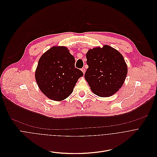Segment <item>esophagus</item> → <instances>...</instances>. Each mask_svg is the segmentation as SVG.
<instances>
[{"label": "esophagus", "mask_w": 157, "mask_h": 157, "mask_svg": "<svg viewBox=\"0 0 157 157\" xmlns=\"http://www.w3.org/2000/svg\"><path fill=\"white\" fill-rule=\"evenodd\" d=\"M82 71L83 73L85 74V69L84 67H83V68L82 69Z\"/></svg>", "instance_id": "1"}]
</instances>
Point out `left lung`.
Here are the masks:
<instances>
[{
  "instance_id": "left-lung-1",
  "label": "left lung",
  "mask_w": 157,
  "mask_h": 157,
  "mask_svg": "<svg viewBox=\"0 0 157 157\" xmlns=\"http://www.w3.org/2000/svg\"><path fill=\"white\" fill-rule=\"evenodd\" d=\"M85 78L92 92L101 97L112 96L121 88L128 74L123 56L109 45L90 49L86 55Z\"/></svg>"
}]
</instances>
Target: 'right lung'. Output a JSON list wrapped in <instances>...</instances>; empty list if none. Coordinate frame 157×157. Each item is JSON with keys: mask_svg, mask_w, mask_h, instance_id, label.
<instances>
[{"mask_svg": "<svg viewBox=\"0 0 157 157\" xmlns=\"http://www.w3.org/2000/svg\"><path fill=\"white\" fill-rule=\"evenodd\" d=\"M83 75L75 67V59L67 48L53 46L41 56L35 72L37 85L45 95L62 101L72 92L78 79Z\"/></svg>", "mask_w": 157, "mask_h": 157, "instance_id": "obj_1", "label": "right lung"}]
</instances>
